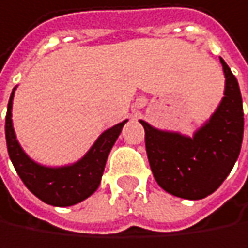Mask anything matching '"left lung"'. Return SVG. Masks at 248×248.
<instances>
[{"label":"left lung","instance_id":"left-lung-1","mask_svg":"<svg viewBox=\"0 0 248 248\" xmlns=\"http://www.w3.org/2000/svg\"><path fill=\"white\" fill-rule=\"evenodd\" d=\"M219 62L225 76L224 96L192 137L156 128L140 120L153 176L162 189L178 198L196 201L215 192L230 175L241 150V92L228 64L222 58Z\"/></svg>","mask_w":248,"mask_h":248}]
</instances>
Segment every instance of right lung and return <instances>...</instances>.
Wrapping results in <instances>:
<instances>
[{"instance_id":"add662e5","label":"right lung","mask_w":248,"mask_h":248,"mask_svg":"<svg viewBox=\"0 0 248 248\" xmlns=\"http://www.w3.org/2000/svg\"><path fill=\"white\" fill-rule=\"evenodd\" d=\"M16 89L17 86L8 101L5 139L10 159L24 185L39 199L53 206H72L89 198L101 184L108 155L128 120L105 130L78 162L56 168L45 166L34 162L17 140L11 118Z\"/></svg>"}]
</instances>
